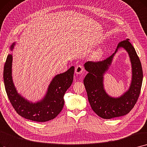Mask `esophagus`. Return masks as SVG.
I'll return each mask as SVG.
<instances>
[{
  "label": "esophagus",
  "instance_id": "1",
  "mask_svg": "<svg viewBox=\"0 0 147 147\" xmlns=\"http://www.w3.org/2000/svg\"><path fill=\"white\" fill-rule=\"evenodd\" d=\"M84 71V67H83L82 65H78L76 66L75 68V72L77 74H80L82 73V72Z\"/></svg>",
  "mask_w": 147,
  "mask_h": 147
}]
</instances>
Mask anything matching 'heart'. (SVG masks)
<instances>
[{
  "label": "heart",
  "mask_w": 147,
  "mask_h": 147,
  "mask_svg": "<svg viewBox=\"0 0 147 147\" xmlns=\"http://www.w3.org/2000/svg\"><path fill=\"white\" fill-rule=\"evenodd\" d=\"M103 51L101 49H99L95 51V52L93 53L92 58L94 60H98L101 58L102 56H103Z\"/></svg>",
  "instance_id": "1"
}]
</instances>
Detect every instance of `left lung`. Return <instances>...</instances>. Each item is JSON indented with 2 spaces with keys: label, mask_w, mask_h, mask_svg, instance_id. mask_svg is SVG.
<instances>
[{
  "label": "left lung",
  "mask_w": 147,
  "mask_h": 147,
  "mask_svg": "<svg viewBox=\"0 0 147 147\" xmlns=\"http://www.w3.org/2000/svg\"><path fill=\"white\" fill-rule=\"evenodd\" d=\"M129 39L119 42L115 52L103 61H88L84 64L88 73L84 80L88 101L92 109L104 119H111L125 115L130 112L136 103L142 84L143 72L141 61ZM123 48L128 53L132 64V78L129 89L121 96L115 98L105 92L103 76L111 65L113 57L119 48Z\"/></svg>",
  "instance_id": "1"
}]
</instances>
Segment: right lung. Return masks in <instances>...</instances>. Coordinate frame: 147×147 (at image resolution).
Returning a JSON list of instances; mask_svg holds the SVG:
<instances>
[{
	"mask_svg": "<svg viewBox=\"0 0 147 147\" xmlns=\"http://www.w3.org/2000/svg\"><path fill=\"white\" fill-rule=\"evenodd\" d=\"M16 43L10 49L13 50ZM12 55L9 54L3 69V80L8 98L15 111L24 118L36 122H46L53 119L61 112L64 105L63 95L73 81L74 67L56 75L48 87L44 97L36 103L28 101L18 94L12 77Z\"/></svg>",
	"mask_w": 147,
	"mask_h": 147,
	"instance_id": "right-lung-1",
	"label": "right lung"
}]
</instances>
